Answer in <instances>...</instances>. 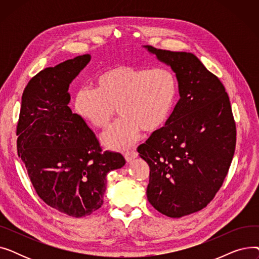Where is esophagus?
<instances>
[{"label": "esophagus", "mask_w": 259, "mask_h": 259, "mask_svg": "<svg viewBox=\"0 0 259 259\" xmlns=\"http://www.w3.org/2000/svg\"><path fill=\"white\" fill-rule=\"evenodd\" d=\"M124 156H125V158H126L127 161H131V160H133L134 158H137V157L139 156V153H138L137 151H134V150H132V151H126V152L124 153Z\"/></svg>", "instance_id": "esophagus-1"}]
</instances>
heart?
Returning a JSON list of instances; mask_svg holds the SVG:
<instances>
[{
    "instance_id": "obj_1",
    "label": "heart",
    "mask_w": 259,
    "mask_h": 259,
    "mask_svg": "<svg viewBox=\"0 0 259 259\" xmlns=\"http://www.w3.org/2000/svg\"><path fill=\"white\" fill-rule=\"evenodd\" d=\"M94 88H81L75 95V110L99 130L117 124L102 135V143L124 150L137 143L143 130L153 133L165 127L179 95L175 74L167 68H140L115 65L95 78Z\"/></svg>"
}]
</instances>
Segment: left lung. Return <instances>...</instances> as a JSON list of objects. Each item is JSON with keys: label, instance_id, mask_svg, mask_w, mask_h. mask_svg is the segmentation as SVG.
<instances>
[{"label": "left lung", "instance_id": "1", "mask_svg": "<svg viewBox=\"0 0 259 259\" xmlns=\"http://www.w3.org/2000/svg\"><path fill=\"white\" fill-rule=\"evenodd\" d=\"M144 47L179 81L181 99L166 126L138 149L150 167L149 202L179 219L205 208L222 187L235 151V121L222 81L193 53Z\"/></svg>", "mask_w": 259, "mask_h": 259}]
</instances>
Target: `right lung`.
<instances>
[{
	"label": "right lung",
	"mask_w": 259,
	"mask_h": 259,
	"mask_svg": "<svg viewBox=\"0 0 259 259\" xmlns=\"http://www.w3.org/2000/svg\"><path fill=\"white\" fill-rule=\"evenodd\" d=\"M90 60L84 54L33 76L22 95L17 127L18 154L37 195L77 219L102 207L107 174L126 164L120 153L102 152L93 131L68 106L69 85Z\"/></svg>",
	"instance_id": "obj_1"
}]
</instances>
